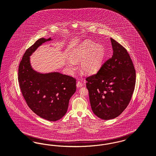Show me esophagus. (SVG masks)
Wrapping results in <instances>:
<instances>
[{
    "instance_id": "1",
    "label": "esophagus",
    "mask_w": 156,
    "mask_h": 156,
    "mask_svg": "<svg viewBox=\"0 0 156 156\" xmlns=\"http://www.w3.org/2000/svg\"><path fill=\"white\" fill-rule=\"evenodd\" d=\"M83 86V83H81L80 81H78V82L77 83H76V87H77L78 88H80V87H82Z\"/></svg>"
}]
</instances>
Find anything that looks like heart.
I'll return each mask as SVG.
<instances>
[{
    "label": "heart",
    "instance_id": "b5f03b06",
    "mask_svg": "<svg viewBox=\"0 0 156 156\" xmlns=\"http://www.w3.org/2000/svg\"><path fill=\"white\" fill-rule=\"evenodd\" d=\"M105 56L104 47L90 41H85L78 46L69 55L70 60L66 62L68 71L73 73L76 68L75 63L80 62L81 70L87 73H94L101 68Z\"/></svg>",
    "mask_w": 156,
    "mask_h": 156
}]
</instances>
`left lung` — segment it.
I'll return each mask as SVG.
<instances>
[{
	"instance_id": "8db88e82",
	"label": "left lung",
	"mask_w": 156,
	"mask_h": 156,
	"mask_svg": "<svg viewBox=\"0 0 156 156\" xmlns=\"http://www.w3.org/2000/svg\"><path fill=\"white\" fill-rule=\"evenodd\" d=\"M112 57L96 74L86 78L93 112L102 119L117 117L128 106L134 91L136 70L127 51L111 38Z\"/></svg>"
}]
</instances>
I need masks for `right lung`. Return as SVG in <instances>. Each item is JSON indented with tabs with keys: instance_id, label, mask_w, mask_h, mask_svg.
Listing matches in <instances>:
<instances>
[{
	"instance_id": "add662e5",
	"label": "right lung",
	"mask_w": 156,
	"mask_h": 156,
	"mask_svg": "<svg viewBox=\"0 0 156 156\" xmlns=\"http://www.w3.org/2000/svg\"><path fill=\"white\" fill-rule=\"evenodd\" d=\"M51 38H40L26 51L19 66L20 88L28 107L44 119L55 121L66 114L69 101L76 91V80L54 72L41 73L31 66L30 56Z\"/></svg>"
}]
</instances>
